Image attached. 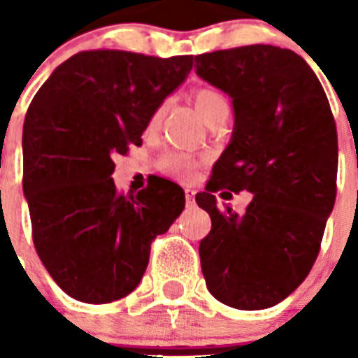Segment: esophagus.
Segmentation results:
<instances>
[{
    "label": "esophagus",
    "instance_id": "esophagus-1",
    "mask_svg": "<svg viewBox=\"0 0 358 358\" xmlns=\"http://www.w3.org/2000/svg\"><path fill=\"white\" fill-rule=\"evenodd\" d=\"M185 202H187V206H195V191L191 187H185Z\"/></svg>",
    "mask_w": 358,
    "mask_h": 358
}]
</instances>
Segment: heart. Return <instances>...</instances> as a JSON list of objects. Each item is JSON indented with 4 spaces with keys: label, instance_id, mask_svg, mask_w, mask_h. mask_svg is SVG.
<instances>
[{
    "label": "heart",
    "instance_id": "obj_1",
    "mask_svg": "<svg viewBox=\"0 0 358 358\" xmlns=\"http://www.w3.org/2000/svg\"><path fill=\"white\" fill-rule=\"evenodd\" d=\"M193 103H195L196 111L206 122H212L217 117H229V100L223 92L212 87H196L193 91ZM167 113V102H162L154 111H152L150 119H148V128L154 129L162 124L163 117ZM159 167L171 176L176 178H189L191 174L195 173V169L201 163V157L184 154V152H165L159 157Z\"/></svg>",
    "mask_w": 358,
    "mask_h": 358
}]
</instances>
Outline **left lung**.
I'll return each instance as SVG.
<instances>
[{"label":"left lung","mask_w":358,"mask_h":358,"mask_svg":"<svg viewBox=\"0 0 358 358\" xmlns=\"http://www.w3.org/2000/svg\"><path fill=\"white\" fill-rule=\"evenodd\" d=\"M196 74L232 98V141L196 204L212 219L199 245L210 294L239 310L286 299L310 273L336 199L338 135L322 83L301 55L269 44L195 55ZM249 190L238 216L213 192Z\"/></svg>","instance_id":"obj_1"}]
</instances>
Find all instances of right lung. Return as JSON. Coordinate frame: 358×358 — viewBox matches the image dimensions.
<instances>
[{"instance_id": "add662e5", "label": "right lung", "mask_w": 358, "mask_h": 358, "mask_svg": "<svg viewBox=\"0 0 358 358\" xmlns=\"http://www.w3.org/2000/svg\"><path fill=\"white\" fill-rule=\"evenodd\" d=\"M193 55L89 50L55 69L24 122V195L36 255L70 297L103 305L137 288L156 236L185 206L184 189L154 178L128 195L115 157L141 146L152 111L185 80Z\"/></svg>"}]
</instances>
